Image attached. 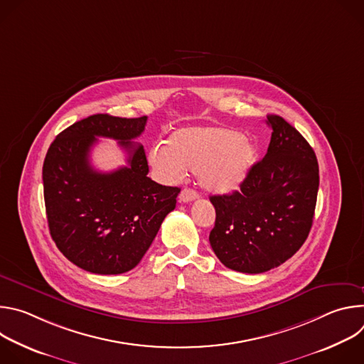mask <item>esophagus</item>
<instances>
[{
    "label": "esophagus",
    "instance_id": "esophagus-1",
    "mask_svg": "<svg viewBox=\"0 0 364 364\" xmlns=\"http://www.w3.org/2000/svg\"><path fill=\"white\" fill-rule=\"evenodd\" d=\"M198 197V193L191 190V188H184L181 193H180V201L183 203H190L193 200H196Z\"/></svg>",
    "mask_w": 364,
    "mask_h": 364
}]
</instances>
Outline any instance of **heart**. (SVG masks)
<instances>
[{
    "label": "heart",
    "mask_w": 364,
    "mask_h": 364,
    "mask_svg": "<svg viewBox=\"0 0 364 364\" xmlns=\"http://www.w3.org/2000/svg\"><path fill=\"white\" fill-rule=\"evenodd\" d=\"M257 157L253 139L225 127H187L170 134L166 145L152 146L148 163L163 180L176 183L197 171L200 184L212 193L237 190Z\"/></svg>",
    "instance_id": "obj_1"
}]
</instances>
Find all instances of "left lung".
I'll list each match as a JSON object with an SVG mask.
<instances>
[{
	"label": "left lung",
	"instance_id": "8db88e82",
	"mask_svg": "<svg viewBox=\"0 0 364 364\" xmlns=\"http://www.w3.org/2000/svg\"><path fill=\"white\" fill-rule=\"evenodd\" d=\"M265 157L239 191L210 196L216 209L209 240L229 269L262 274L296 253L313 226L320 184L314 149L284 118L268 115Z\"/></svg>",
	"mask_w": 364,
	"mask_h": 364
}]
</instances>
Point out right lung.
I'll return each mask as SVG.
<instances>
[{"instance_id": "add662e5", "label": "right lung", "mask_w": 364, "mask_h": 364, "mask_svg": "<svg viewBox=\"0 0 364 364\" xmlns=\"http://www.w3.org/2000/svg\"><path fill=\"white\" fill-rule=\"evenodd\" d=\"M146 117L97 114L75 122L51 142L43 164L50 235L76 267L99 275L135 268L166 216L176 209L178 187L152 181L139 136ZM97 136L112 137L129 152V166L100 173L88 152Z\"/></svg>"}]
</instances>
